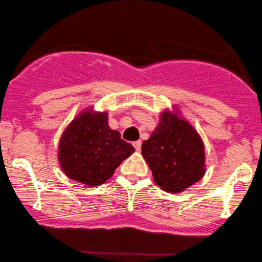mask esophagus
<instances>
[{
  "mask_svg": "<svg viewBox=\"0 0 262 262\" xmlns=\"http://www.w3.org/2000/svg\"><path fill=\"white\" fill-rule=\"evenodd\" d=\"M134 147H135L136 150L139 151V150H141V147H142V142H141V141H136V142H134Z\"/></svg>",
  "mask_w": 262,
  "mask_h": 262,
  "instance_id": "34e87169",
  "label": "esophagus"
}]
</instances>
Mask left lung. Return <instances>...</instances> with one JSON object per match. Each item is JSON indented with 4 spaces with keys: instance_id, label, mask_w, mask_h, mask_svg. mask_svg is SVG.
I'll list each match as a JSON object with an SVG mask.
<instances>
[{
    "instance_id": "8db88e82",
    "label": "left lung",
    "mask_w": 262,
    "mask_h": 262,
    "mask_svg": "<svg viewBox=\"0 0 262 262\" xmlns=\"http://www.w3.org/2000/svg\"><path fill=\"white\" fill-rule=\"evenodd\" d=\"M142 155L156 184L167 192H181L205 174V145L191 125L164 112L160 124L142 144Z\"/></svg>"
}]
</instances>
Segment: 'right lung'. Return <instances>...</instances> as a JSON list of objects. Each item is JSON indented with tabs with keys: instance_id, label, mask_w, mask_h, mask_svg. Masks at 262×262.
I'll use <instances>...</instances> for the list:
<instances>
[{
	"instance_id": "1",
	"label": "right lung",
	"mask_w": 262,
	"mask_h": 262,
	"mask_svg": "<svg viewBox=\"0 0 262 262\" xmlns=\"http://www.w3.org/2000/svg\"><path fill=\"white\" fill-rule=\"evenodd\" d=\"M135 148L121 139L107 123V113L86 111L78 115L62 134L59 161L67 177L95 186L110 179Z\"/></svg>"
}]
</instances>
